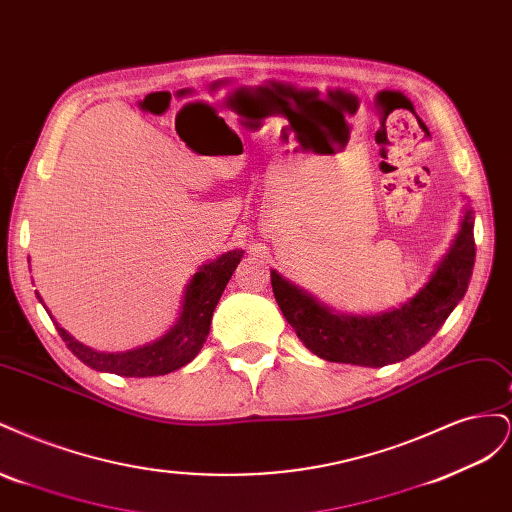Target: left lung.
I'll use <instances>...</instances> for the list:
<instances>
[{"mask_svg":"<svg viewBox=\"0 0 512 512\" xmlns=\"http://www.w3.org/2000/svg\"><path fill=\"white\" fill-rule=\"evenodd\" d=\"M476 258L474 222L468 209L451 250L442 258L429 284L401 309L356 318L337 316L297 286L271 271L275 301L301 342L333 363L382 367L408 359L421 350L453 312L468 290Z\"/></svg>","mask_w":512,"mask_h":512,"instance_id":"obj_1","label":"left lung"}]
</instances>
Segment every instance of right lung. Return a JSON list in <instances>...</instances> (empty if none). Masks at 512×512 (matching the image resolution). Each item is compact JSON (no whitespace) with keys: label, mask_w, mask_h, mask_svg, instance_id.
Wrapping results in <instances>:
<instances>
[{"label":"right lung","mask_w":512,"mask_h":512,"mask_svg":"<svg viewBox=\"0 0 512 512\" xmlns=\"http://www.w3.org/2000/svg\"><path fill=\"white\" fill-rule=\"evenodd\" d=\"M241 258H243V250H235V252L222 254L218 260H213L200 269L192 277L188 290H185L183 312L177 324L162 339H158V342H153L149 346L128 350V352L106 354L76 342L74 337H70L55 322L57 333L72 350V354L79 356V359L91 369L111 371V374L128 376V378L170 374V371L188 365L200 352V348H203L205 339L209 335L213 309L218 305L222 292L232 273H235ZM46 312H49V309H46Z\"/></svg>","instance_id":"1"}]
</instances>
